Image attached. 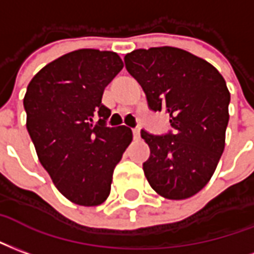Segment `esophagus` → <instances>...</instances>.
I'll return each mask as SVG.
<instances>
[{
	"mask_svg": "<svg viewBox=\"0 0 254 254\" xmlns=\"http://www.w3.org/2000/svg\"><path fill=\"white\" fill-rule=\"evenodd\" d=\"M132 135H134V139H139V128H132Z\"/></svg>",
	"mask_w": 254,
	"mask_h": 254,
	"instance_id": "esophagus-1",
	"label": "esophagus"
}]
</instances>
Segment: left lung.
I'll use <instances>...</instances> for the list:
<instances>
[{"instance_id": "1", "label": "left lung", "mask_w": 254, "mask_h": 254, "mask_svg": "<svg viewBox=\"0 0 254 254\" xmlns=\"http://www.w3.org/2000/svg\"><path fill=\"white\" fill-rule=\"evenodd\" d=\"M126 68L143 89L149 108L170 116L173 131L153 135L143 172L151 188L172 200L197 193L210 181L225 149L230 93L204 59L176 47L134 50Z\"/></svg>"}]
</instances>
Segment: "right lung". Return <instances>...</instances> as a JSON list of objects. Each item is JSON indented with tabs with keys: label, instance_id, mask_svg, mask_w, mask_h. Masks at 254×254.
<instances>
[{
	"label": "right lung",
	"instance_id": "add662e5",
	"mask_svg": "<svg viewBox=\"0 0 254 254\" xmlns=\"http://www.w3.org/2000/svg\"><path fill=\"white\" fill-rule=\"evenodd\" d=\"M122 68L116 53L77 50L46 64L24 96L39 161L57 190L75 204L107 200L115 166L132 140L128 127H107L111 111L101 103L105 86Z\"/></svg>",
	"mask_w": 254,
	"mask_h": 254
}]
</instances>
